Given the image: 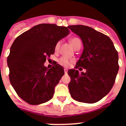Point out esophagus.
Here are the masks:
<instances>
[{
  "label": "esophagus",
  "mask_w": 126,
  "mask_h": 126,
  "mask_svg": "<svg viewBox=\"0 0 126 126\" xmlns=\"http://www.w3.org/2000/svg\"><path fill=\"white\" fill-rule=\"evenodd\" d=\"M67 71H68V69H67V68H65V69H64V71H65V73H67Z\"/></svg>",
  "instance_id": "1"
}]
</instances>
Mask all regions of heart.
<instances>
[{
  "label": "heart",
  "instance_id": "obj_1",
  "mask_svg": "<svg viewBox=\"0 0 126 126\" xmlns=\"http://www.w3.org/2000/svg\"><path fill=\"white\" fill-rule=\"evenodd\" d=\"M70 43H71V46H73L74 48H76L78 46H81V40L79 39V38H77V37H74V38H72L70 39ZM60 45H61V41H59L56 43L55 46V51H57L59 50V47H60ZM72 62V60H70L69 59L65 57H61V58H59V60H58V63H59V65H62L63 67H69L70 65H71V63Z\"/></svg>",
  "mask_w": 126,
  "mask_h": 126
}]
</instances>
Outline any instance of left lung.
<instances>
[{"mask_svg": "<svg viewBox=\"0 0 126 126\" xmlns=\"http://www.w3.org/2000/svg\"><path fill=\"white\" fill-rule=\"evenodd\" d=\"M82 39L84 50L75 69L68 71L69 90L75 100L94 103L107 95L119 69L118 54L109 36L85 25L68 27ZM82 67V68L80 67ZM86 71L79 73L77 68Z\"/></svg>", "mask_w": 126, "mask_h": 126, "instance_id": "1", "label": "left lung"}]
</instances>
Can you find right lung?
<instances>
[{
    "mask_svg": "<svg viewBox=\"0 0 126 126\" xmlns=\"http://www.w3.org/2000/svg\"><path fill=\"white\" fill-rule=\"evenodd\" d=\"M66 27L37 25L17 36L7 58L9 79L19 97L30 105H40L53 97L54 89L65 74L62 66H44L55 52L59 40L69 34Z\"/></svg>",
    "mask_w": 126,
    "mask_h": 126,
    "instance_id": "1",
    "label": "right lung"
}]
</instances>
